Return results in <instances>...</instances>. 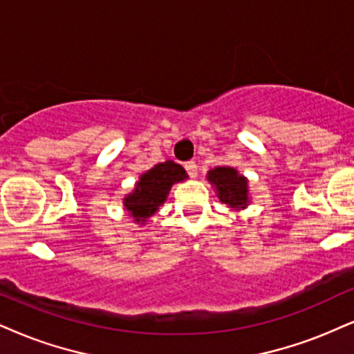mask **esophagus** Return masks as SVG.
Wrapping results in <instances>:
<instances>
[{
    "instance_id": "esophagus-1",
    "label": "esophagus",
    "mask_w": 354,
    "mask_h": 354,
    "mask_svg": "<svg viewBox=\"0 0 354 354\" xmlns=\"http://www.w3.org/2000/svg\"><path fill=\"white\" fill-rule=\"evenodd\" d=\"M185 170L189 172L190 177H197V164H195V162H187Z\"/></svg>"
}]
</instances>
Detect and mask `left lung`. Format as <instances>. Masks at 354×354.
Returning <instances> with one entry per match:
<instances>
[{"mask_svg":"<svg viewBox=\"0 0 354 354\" xmlns=\"http://www.w3.org/2000/svg\"><path fill=\"white\" fill-rule=\"evenodd\" d=\"M207 180L215 189L220 202L231 210H244L251 203L250 180L243 174H239L238 169L230 167V165L210 169L207 174Z\"/></svg>","mask_w":354,"mask_h":354,"instance_id":"1","label":"left lung"}]
</instances>
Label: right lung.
Segmentation results:
<instances>
[{
	"mask_svg": "<svg viewBox=\"0 0 354 354\" xmlns=\"http://www.w3.org/2000/svg\"><path fill=\"white\" fill-rule=\"evenodd\" d=\"M187 172L180 164L174 160L156 164L154 167L141 174L134 184L133 192L124 195L123 207L128 216L136 225H146L152 215L159 212V207L169 197L172 185L187 180Z\"/></svg>",
	"mask_w": 354,
	"mask_h": 354,
	"instance_id": "obj_1",
	"label": "right lung"
}]
</instances>
